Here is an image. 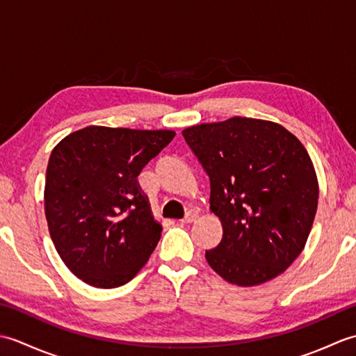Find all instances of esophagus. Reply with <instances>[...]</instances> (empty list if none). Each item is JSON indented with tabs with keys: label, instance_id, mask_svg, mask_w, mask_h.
<instances>
[{
	"label": "esophagus",
	"instance_id": "obj_1",
	"mask_svg": "<svg viewBox=\"0 0 356 356\" xmlns=\"http://www.w3.org/2000/svg\"><path fill=\"white\" fill-rule=\"evenodd\" d=\"M197 217H199V213L195 209H191V211H188V214L185 216V218H184V223H193V222H195L197 220Z\"/></svg>",
	"mask_w": 356,
	"mask_h": 356
}]
</instances>
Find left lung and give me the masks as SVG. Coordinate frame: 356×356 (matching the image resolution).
Listing matches in <instances>:
<instances>
[{"instance_id":"8db88e82","label":"left lung","mask_w":356,"mask_h":356,"mask_svg":"<svg viewBox=\"0 0 356 356\" xmlns=\"http://www.w3.org/2000/svg\"><path fill=\"white\" fill-rule=\"evenodd\" d=\"M211 184V213L223 237L205 257L226 282L259 286L305 249L318 207V179L306 148L280 124L231 118L182 131Z\"/></svg>"}]
</instances>
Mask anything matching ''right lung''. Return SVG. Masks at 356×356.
Segmentation results:
<instances>
[{"instance_id":"1","label":"right lung","mask_w":356,"mask_h":356,"mask_svg":"<svg viewBox=\"0 0 356 356\" xmlns=\"http://www.w3.org/2000/svg\"><path fill=\"white\" fill-rule=\"evenodd\" d=\"M171 130L90 125L53 148L44 211L53 245L82 282L111 289L134 278L161 240L138 176Z\"/></svg>"}]
</instances>
